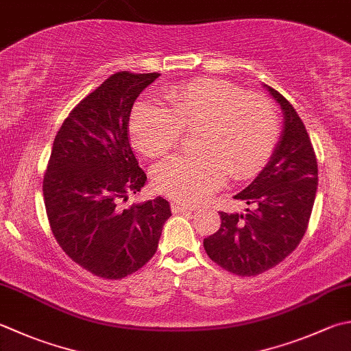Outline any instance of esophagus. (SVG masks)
I'll list each match as a JSON object with an SVG mask.
<instances>
[{
	"instance_id": "esophagus-1",
	"label": "esophagus",
	"mask_w": 351,
	"mask_h": 351,
	"mask_svg": "<svg viewBox=\"0 0 351 351\" xmlns=\"http://www.w3.org/2000/svg\"><path fill=\"white\" fill-rule=\"evenodd\" d=\"M171 211L173 213H189V211H193V208L187 207V205L178 204V202H171Z\"/></svg>"
}]
</instances>
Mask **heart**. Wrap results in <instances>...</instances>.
<instances>
[{
  "mask_svg": "<svg viewBox=\"0 0 351 351\" xmlns=\"http://www.w3.org/2000/svg\"><path fill=\"white\" fill-rule=\"evenodd\" d=\"M166 106L140 101L132 109L129 134L144 155L160 158L173 149L182 129L199 128L195 154L170 156L152 171L155 189L182 204H196L221 187L226 176L248 180L258 173L278 138L272 103L216 79L176 85L164 94Z\"/></svg>",
  "mask_w": 351,
  "mask_h": 351,
  "instance_id": "b5f03b06",
  "label": "heart"
}]
</instances>
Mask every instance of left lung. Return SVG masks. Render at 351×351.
Here are the masks:
<instances>
[{
  "label": "left lung",
  "mask_w": 351,
  "mask_h": 351,
  "mask_svg": "<svg viewBox=\"0 0 351 351\" xmlns=\"http://www.w3.org/2000/svg\"><path fill=\"white\" fill-rule=\"evenodd\" d=\"M283 111V130L269 162L243 191L246 213L221 211V228L204 239L213 262L236 276H258L300 245L312 215L318 162L304 123L293 106L267 86Z\"/></svg>",
  "instance_id": "1"
}]
</instances>
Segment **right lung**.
<instances>
[{"mask_svg": "<svg viewBox=\"0 0 351 351\" xmlns=\"http://www.w3.org/2000/svg\"><path fill=\"white\" fill-rule=\"evenodd\" d=\"M158 75L120 71L88 94L58 130L44 175L54 239L73 262L105 280L146 265L171 216L161 196L125 207L147 180L129 143L130 111Z\"/></svg>", "mask_w": 351, "mask_h": 351, "instance_id": "add662e5", "label": "right lung"}]
</instances>
